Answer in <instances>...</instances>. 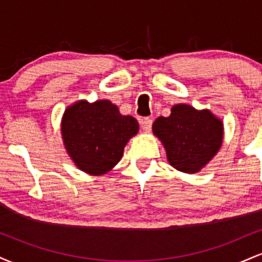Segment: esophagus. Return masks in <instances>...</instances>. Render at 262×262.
Returning <instances> with one entry per match:
<instances>
[{"mask_svg": "<svg viewBox=\"0 0 262 262\" xmlns=\"http://www.w3.org/2000/svg\"><path fill=\"white\" fill-rule=\"evenodd\" d=\"M140 124H141V128H143L144 130L150 132V129H151V125H152V121L150 118H143L140 121Z\"/></svg>", "mask_w": 262, "mask_h": 262, "instance_id": "34e87169", "label": "esophagus"}]
</instances>
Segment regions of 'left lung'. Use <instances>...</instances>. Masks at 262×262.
Masks as SVG:
<instances>
[{
    "mask_svg": "<svg viewBox=\"0 0 262 262\" xmlns=\"http://www.w3.org/2000/svg\"><path fill=\"white\" fill-rule=\"evenodd\" d=\"M152 132L164 144L167 160L186 173H194L213 158L222 145L223 124L209 111L176 104L169 117H159Z\"/></svg>",
    "mask_w": 262,
    "mask_h": 262,
    "instance_id": "8db88e82",
    "label": "left lung"
}]
</instances>
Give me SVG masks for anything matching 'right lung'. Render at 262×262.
I'll list each match as a JSON object with an SVG mask.
<instances>
[{"instance_id":"right-lung-1","label":"right lung","mask_w":262,"mask_h":262,"mask_svg":"<svg viewBox=\"0 0 262 262\" xmlns=\"http://www.w3.org/2000/svg\"><path fill=\"white\" fill-rule=\"evenodd\" d=\"M138 129L137 119L122 116L110 101L77 102L65 111L61 124L69 155L92 175L106 173L121 160L125 144Z\"/></svg>"}]
</instances>
